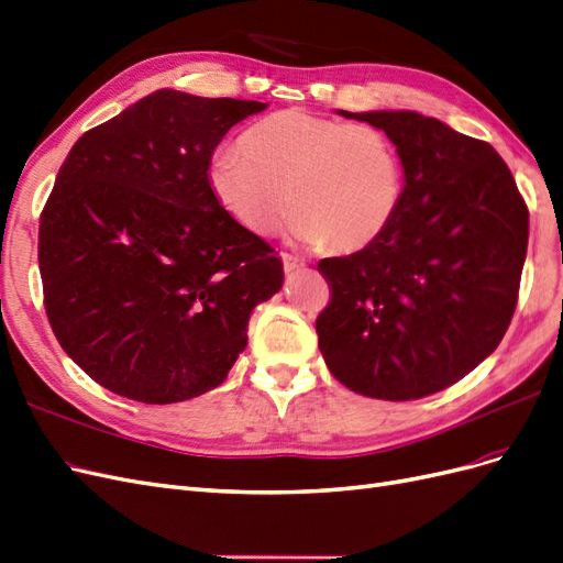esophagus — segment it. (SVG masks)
Returning <instances> with one entry per match:
<instances>
[{
	"instance_id": "34e87169",
	"label": "esophagus",
	"mask_w": 563,
	"mask_h": 563,
	"mask_svg": "<svg viewBox=\"0 0 563 563\" xmlns=\"http://www.w3.org/2000/svg\"><path fill=\"white\" fill-rule=\"evenodd\" d=\"M282 263H284L286 272H296V269L305 267V263L300 258H296V255H291V253H282Z\"/></svg>"
}]
</instances>
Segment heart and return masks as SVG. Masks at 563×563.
I'll return each mask as SVG.
<instances>
[{
  "mask_svg": "<svg viewBox=\"0 0 563 563\" xmlns=\"http://www.w3.org/2000/svg\"><path fill=\"white\" fill-rule=\"evenodd\" d=\"M240 145L216 152L207 178L220 207L253 234H269L291 203L288 228L300 242L360 251L401 207V157L376 126L288 108L255 122Z\"/></svg>",
  "mask_w": 563,
  "mask_h": 563,
  "instance_id": "1",
  "label": "heart"
}]
</instances>
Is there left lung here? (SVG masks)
Masks as SVG:
<instances>
[{"label":"left lung","instance_id":"8db88e82","mask_svg":"<svg viewBox=\"0 0 563 563\" xmlns=\"http://www.w3.org/2000/svg\"><path fill=\"white\" fill-rule=\"evenodd\" d=\"M340 114L397 145L404 197L376 242L319 261L331 288L317 317L319 350L356 395L422 399L500 345L526 261V201L496 150L434 117Z\"/></svg>","mask_w":563,"mask_h":563}]
</instances>
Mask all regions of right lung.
Masks as SVG:
<instances>
[{"mask_svg":"<svg viewBox=\"0 0 563 563\" xmlns=\"http://www.w3.org/2000/svg\"><path fill=\"white\" fill-rule=\"evenodd\" d=\"M265 108L159 89L65 157L40 218L44 308L67 356L114 395L174 404L218 387L253 308L282 288L275 249L207 178L223 135Z\"/></svg>","mask_w":563,"mask_h":563,"instance_id":"right-lung-1","label":"right lung"}]
</instances>
